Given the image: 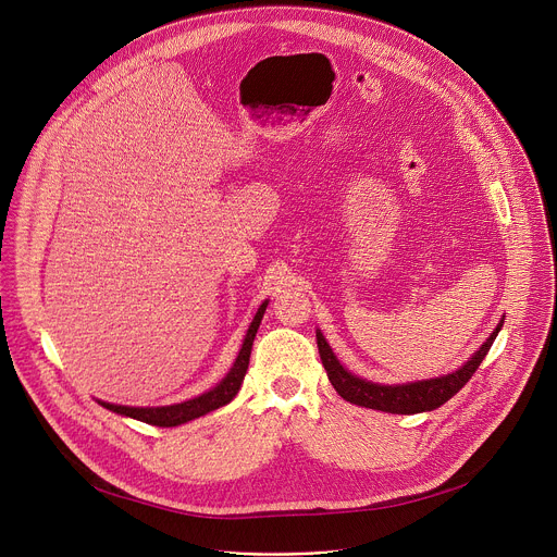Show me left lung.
Listing matches in <instances>:
<instances>
[{"label": "left lung", "instance_id": "8db88e82", "mask_svg": "<svg viewBox=\"0 0 557 557\" xmlns=\"http://www.w3.org/2000/svg\"><path fill=\"white\" fill-rule=\"evenodd\" d=\"M500 329H503V324L490 335V339L479 348V352H475L460 370L438 376V379L417 381V383H406V385H379V383H372V381L350 374L337 361V357L333 355V350L326 344V339L322 337V333H317V348H320L322 363H324L329 379H331L333 387L339 392L342 399H346L355 406L392 412V414H419V412H430V410L441 408L473 376V372L479 370L485 355L490 352Z\"/></svg>", "mask_w": 557, "mask_h": 557}]
</instances>
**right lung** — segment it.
I'll use <instances>...</instances> for the list:
<instances>
[{"instance_id": "right-lung-1", "label": "right lung", "mask_w": 557, "mask_h": 557, "mask_svg": "<svg viewBox=\"0 0 557 557\" xmlns=\"http://www.w3.org/2000/svg\"><path fill=\"white\" fill-rule=\"evenodd\" d=\"M264 310H267V301L258 308L253 322H251V326L247 331L243 350H240V355H237L233 368L228 370V374L213 389L196 396V399H191V401L168 406V408H127V406H114V404H101V401L99 404L103 408L116 412V414L132 417L136 421H143V423H149V425H158V428H176V425H183L187 421H194L198 417H205L207 412H213V410L226 406L233 399V396L237 394V389H240L243 379L247 374L253 339H256V333L260 329Z\"/></svg>"}]
</instances>
